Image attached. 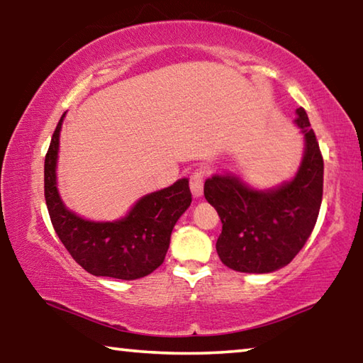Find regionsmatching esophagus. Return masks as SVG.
Wrapping results in <instances>:
<instances>
[{"instance_id":"obj_1","label":"esophagus","mask_w":363,"mask_h":363,"mask_svg":"<svg viewBox=\"0 0 363 363\" xmlns=\"http://www.w3.org/2000/svg\"><path fill=\"white\" fill-rule=\"evenodd\" d=\"M190 190H192V195L195 199L203 195V171H195L190 176Z\"/></svg>"}]
</instances>
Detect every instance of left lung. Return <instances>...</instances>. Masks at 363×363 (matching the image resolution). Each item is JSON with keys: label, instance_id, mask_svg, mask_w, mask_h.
Segmentation results:
<instances>
[{"label": "left lung", "instance_id": "1", "mask_svg": "<svg viewBox=\"0 0 363 363\" xmlns=\"http://www.w3.org/2000/svg\"><path fill=\"white\" fill-rule=\"evenodd\" d=\"M296 115L304 152L290 181L269 189L251 187L232 173L205 181V199L223 223L216 251L237 272L269 274L285 267L314 230L322 205L323 158L306 110L296 108Z\"/></svg>", "mask_w": 363, "mask_h": 363}]
</instances>
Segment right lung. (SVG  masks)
I'll use <instances>...</instances> for the list:
<instances>
[{"label": "right lung", "instance_id": "right-lung-1", "mask_svg": "<svg viewBox=\"0 0 363 363\" xmlns=\"http://www.w3.org/2000/svg\"><path fill=\"white\" fill-rule=\"evenodd\" d=\"M65 113L45 158V199L57 237L86 272L96 277L136 280L164 261L171 232L192 203L189 179L147 194L116 220H91L65 206L57 189L59 139Z\"/></svg>", "mask_w": 363, "mask_h": 363}]
</instances>
